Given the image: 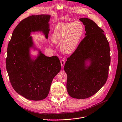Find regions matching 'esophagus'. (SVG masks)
<instances>
[{"mask_svg": "<svg viewBox=\"0 0 122 122\" xmlns=\"http://www.w3.org/2000/svg\"><path fill=\"white\" fill-rule=\"evenodd\" d=\"M61 67H64V65L65 64V60H62L61 61Z\"/></svg>", "mask_w": 122, "mask_h": 122, "instance_id": "1", "label": "esophagus"}]
</instances>
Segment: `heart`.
I'll return each mask as SVG.
<instances>
[{"label":"heart","instance_id":"1","mask_svg":"<svg viewBox=\"0 0 122 122\" xmlns=\"http://www.w3.org/2000/svg\"><path fill=\"white\" fill-rule=\"evenodd\" d=\"M84 33V27L79 21L59 23L56 25L51 37L55 44H61V51L66 54L74 52Z\"/></svg>","mask_w":122,"mask_h":122}]
</instances>
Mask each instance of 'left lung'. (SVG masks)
Instances as JSON below:
<instances>
[{
  "label": "left lung",
  "instance_id": "left-lung-1",
  "mask_svg": "<svg viewBox=\"0 0 122 122\" xmlns=\"http://www.w3.org/2000/svg\"><path fill=\"white\" fill-rule=\"evenodd\" d=\"M79 20L85 26L86 36L67 58L64 70L67 75L69 95L81 99L92 96L105 84L110 56L109 44L104 31L90 19L82 18Z\"/></svg>",
  "mask_w": 122,
  "mask_h": 122
}]
</instances>
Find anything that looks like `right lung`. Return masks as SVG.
<instances>
[{"label": "right lung", "instance_id": "1", "mask_svg": "<svg viewBox=\"0 0 122 122\" xmlns=\"http://www.w3.org/2000/svg\"><path fill=\"white\" fill-rule=\"evenodd\" d=\"M50 17L38 15L22 20L8 44L6 68L10 83L18 94L30 100H42L47 97L52 80L61 69L58 57L45 56L35 47L30 36L31 32L40 31L47 39ZM31 47L39 51L35 59L30 54Z\"/></svg>", "mask_w": 122, "mask_h": 122}]
</instances>
